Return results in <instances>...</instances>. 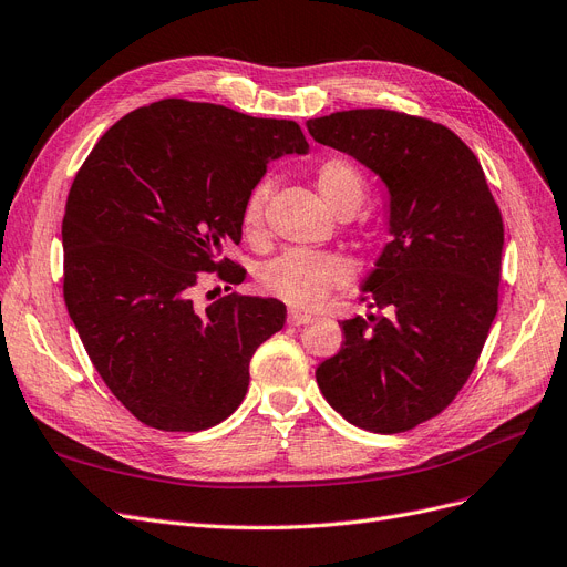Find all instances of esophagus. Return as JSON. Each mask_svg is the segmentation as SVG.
Returning <instances> with one entry per match:
<instances>
[{
	"mask_svg": "<svg viewBox=\"0 0 567 567\" xmlns=\"http://www.w3.org/2000/svg\"><path fill=\"white\" fill-rule=\"evenodd\" d=\"M312 318L310 316H306V312H301V310H289V316H287V322L291 324V327H299V324H308Z\"/></svg>",
	"mask_w": 567,
	"mask_h": 567,
	"instance_id": "obj_1",
	"label": "esophagus"
}]
</instances>
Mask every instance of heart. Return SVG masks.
I'll return each mask as SVG.
<instances>
[{
    "label": "heart",
    "instance_id": "b5f03b06",
    "mask_svg": "<svg viewBox=\"0 0 567 567\" xmlns=\"http://www.w3.org/2000/svg\"><path fill=\"white\" fill-rule=\"evenodd\" d=\"M316 184L327 207L337 215H352L367 196V179L362 171L346 158L322 161L318 167ZM268 192V179H261L247 194L243 207V226L247 236L259 234ZM257 280L259 287L270 297L295 308H316L324 301L331 289L343 287L350 280V266L346 259L327 255V251L287 249L261 266Z\"/></svg>",
    "mask_w": 567,
    "mask_h": 567
}]
</instances>
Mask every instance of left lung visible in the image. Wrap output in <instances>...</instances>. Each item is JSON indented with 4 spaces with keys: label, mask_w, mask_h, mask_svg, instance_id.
I'll list each match as a JSON object with an SVG mask.
<instances>
[{
    "label": "left lung",
    "mask_w": 567,
    "mask_h": 567,
    "mask_svg": "<svg viewBox=\"0 0 567 567\" xmlns=\"http://www.w3.org/2000/svg\"><path fill=\"white\" fill-rule=\"evenodd\" d=\"M312 140L388 188V234L362 291L381 316L339 322L316 379L348 423L394 434L442 413L470 379L497 312L505 226L470 146L442 123L390 110L310 118Z\"/></svg>",
    "instance_id": "8db88e82"
}]
</instances>
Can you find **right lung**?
I'll return each mask as SVG.
<instances>
[{
	"instance_id": "obj_1",
	"label": "right lung",
	"mask_w": 567,
	"mask_h": 567,
	"mask_svg": "<svg viewBox=\"0 0 567 567\" xmlns=\"http://www.w3.org/2000/svg\"><path fill=\"white\" fill-rule=\"evenodd\" d=\"M285 154H308L295 121L161 100L114 123L76 173L62 219L68 312L102 381L144 425L226 421L245 400L251 354L282 329L278 299L198 308L194 287L200 270L238 280L221 251L240 243L247 194Z\"/></svg>"
}]
</instances>
